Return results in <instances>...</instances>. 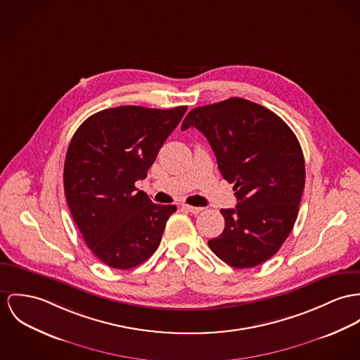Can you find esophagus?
Segmentation results:
<instances>
[{
    "label": "esophagus",
    "mask_w": 360,
    "mask_h": 360,
    "mask_svg": "<svg viewBox=\"0 0 360 360\" xmlns=\"http://www.w3.org/2000/svg\"><path fill=\"white\" fill-rule=\"evenodd\" d=\"M182 208L184 210H186V211H189V212H192V214H200L204 208H201V207H193V205H189V204H182Z\"/></svg>",
    "instance_id": "esophagus-1"
}]
</instances>
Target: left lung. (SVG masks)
<instances>
[{
  "mask_svg": "<svg viewBox=\"0 0 360 360\" xmlns=\"http://www.w3.org/2000/svg\"><path fill=\"white\" fill-rule=\"evenodd\" d=\"M189 127L208 139L238 201L236 208L221 210L224 230L208 241L210 248L236 269L262 264L297 219L305 184L299 139L274 112L240 97L194 108L181 129Z\"/></svg>",
  "mask_w": 360,
  "mask_h": 360,
  "instance_id": "obj_1",
  "label": "left lung"
}]
</instances>
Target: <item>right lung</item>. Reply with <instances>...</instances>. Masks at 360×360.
Returning <instances> with one entry per match:
<instances>
[{
  "label": "right lung",
  "mask_w": 360,
  "mask_h": 360,
  "mask_svg": "<svg viewBox=\"0 0 360 360\" xmlns=\"http://www.w3.org/2000/svg\"><path fill=\"white\" fill-rule=\"evenodd\" d=\"M188 107L123 105L87 117L70 142L64 192L72 219L103 263L129 270L162 241L175 205H159L136 188Z\"/></svg>",
  "instance_id": "add662e5"
}]
</instances>
